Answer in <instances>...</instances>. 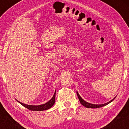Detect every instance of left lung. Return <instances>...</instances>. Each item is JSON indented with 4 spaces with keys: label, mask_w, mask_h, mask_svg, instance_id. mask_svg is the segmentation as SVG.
<instances>
[{
    "label": "left lung",
    "mask_w": 129,
    "mask_h": 129,
    "mask_svg": "<svg viewBox=\"0 0 129 129\" xmlns=\"http://www.w3.org/2000/svg\"><path fill=\"white\" fill-rule=\"evenodd\" d=\"M76 93H77V95H78V98H79V101H80V103H81V104H82V106H84V107H87V108H91V109H95V108H100V107H103V106H106V105L109 104V103H110L111 102L115 100V98H116V97H115L113 99V100H112L111 101H110L108 102V103H107L103 104H93L87 103V102L85 101H84L83 99H82V98L81 97V96L79 95V93H78V91H76Z\"/></svg>",
    "instance_id": "left-lung-1"
}]
</instances>
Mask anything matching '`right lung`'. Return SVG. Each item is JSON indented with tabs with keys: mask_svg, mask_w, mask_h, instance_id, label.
<instances>
[{
	"mask_svg": "<svg viewBox=\"0 0 129 129\" xmlns=\"http://www.w3.org/2000/svg\"><path fill=\"white\" fill-rule=\"evenodd\" d=\"M55 96H56V91L55 93L53 94L52 98L49 101H48L47 103H46L44 104L41 105H38V106H33V105H28V104H25L22 103L21 102L17 101V102L22 105L23 107H26V109H29L30 110H33V111H43V110H46L49 109L50 108H51L52 106L54 105V104L55 103Z\"/></svg>",
	"mask_w": 129,
	"mask_h": 129,
	"instance_id": "1",
	"label": "right lung"
}]
</instances>
